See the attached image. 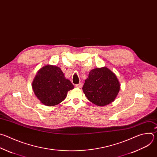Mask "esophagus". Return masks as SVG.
<instances>
[{
  "instance_id": "1",
  "label": "esophagus",
  "mask_w": 157,
  "mask_h": 157,
  "mask_svg": "<svg viewBox=\"0 0 157 157\" xmlns=\"http://www.w3.org/2000/svg\"><path fill=\"white\" fill-rule=\"evenodd\" d=\"M82 86H83V83H82V82L79 83L78 84H76V85H75V86L77 87V88H81Z\"/></svg>"
}]
</instances>
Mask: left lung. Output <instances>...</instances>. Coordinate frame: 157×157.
Listing matches in <instances>:
<instances>
[{"label":"left lung","instance_id":"8db88e82","mask_svg":"<svg viewBox=\"0 0 157 157\" xmlns=\"http://www.w3.org/2000/svg\"><path fill=\"white\" fill-rule=\"evenodd\" d=\"M119 89L120 84L116 75L106 67L91 70L82 88L88 100L100 106L113 102Z\"/></svg>","mask_w":157,"mask_h":157}]
</instances>
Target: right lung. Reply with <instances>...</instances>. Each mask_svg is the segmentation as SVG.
Segmentation results:
<instances>
[{"instance_id": "obj_1", "label": "right lung", "mask_w": 157, "mask_h": 157, "mask_svg": "<svg viewBox=\"0 0 157 157\" xmlns=\"http://www.w3.org/2000/svg\"><path fill=\"white\" fill-rule=\"evenodd\" d=\"M36 97L46 106H55L64 101L74 86L66 79L61 69L47 65L38 72L32 83Z\"/></svg>"}]
</instances>
